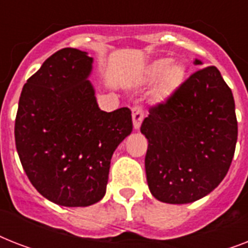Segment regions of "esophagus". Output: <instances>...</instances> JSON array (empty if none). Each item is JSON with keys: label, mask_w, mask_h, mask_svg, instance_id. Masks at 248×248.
<instances>
[{"label": "esophagus", "mask_w": 248, "mask_h": 248, "mask_svg": "<svg viewBox=\"0 0 248 248\" xmlns=\"http://www.w3.org/2000/svg\"><path fill=\"white\" fill-rule=\"evenodd\" d=\"M143 120H144L143 109L140 108V107L132 108V122H134V127H135V130H139Z\"/></svg>", "instance_id": "obj_1"}]
</instances>
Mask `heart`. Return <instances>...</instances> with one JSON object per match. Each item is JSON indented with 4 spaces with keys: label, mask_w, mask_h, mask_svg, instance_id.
Returning a JSON list of instances; mask_svg holds the SVG:
<instances>
[{
    "label": "heart",
    "mask_w": 248,
    "mask_h": 248,
    "mask_svg": "<svg viewBox=\"0 0 248 248\" xmlns=\"http://www.w3.org/2000/svg\"><path fill=\"white\" fill-rule=\"evenodd\" d=\"M185 68L177 62H171L167 58L153 60L140 76V83H155L153 99L157 103H163L176 93L184 81Z\"/></svg>",
    "instance_id": "heart-1"
}]
</instances>
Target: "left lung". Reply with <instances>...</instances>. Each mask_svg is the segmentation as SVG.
<instances>
[{"instance_id":"obj_1","label":"left lung","mask_w":248,"mask_h":248,"mask_svg":"<svg viewBox=\"0 0 248 248\" xmlns=\"http://www.w3.org/2000/svg\"><path fill=\"white\" fill-rule=\"evenodd\" d=\"M140 131L148 139L145 172L155 200H201L223 181L234 155L238 126L232 90L217 68H203L153 107Z\"/></svg>"}]
</instances>
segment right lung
I'll use <instances>...</instances> for the list:
<instances>
[{
	"label": "right lung",
	"instance_id": "obj_1",
	"mask_svg": "<svg viewBox=\"0 0 248 248\" xmlns=\"http://www.w3.org/2000/svg\"><path fill=\"white\" fill-rule=\"evenodd\" d=\"M93 59L78 48L51 55L21 90L15 144L40 194L65 207L105 196L110 159L132 131L131 110L99 108L89 81Z\"/></svg>",
	"mask_w": 248,
	"mask_h": 248
}]
</instances>
